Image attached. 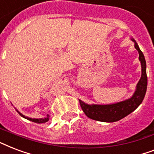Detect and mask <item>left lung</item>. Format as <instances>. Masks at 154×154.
Returning a JSON list of instances; mask_svg holds the SVG:
<instances>
[{
    "instance_id": "1",
    "label": "left lung",
    "mask_w": 154,
    "mask_h": 154,
    "mask_svg": "<svg viewBox=\"0 0 154 154\" xmlns=\"http://www.w3.org/2000/svg\"><path fill=\"white\" fill-rule=\"evenodd\" d=\"M134 41V40H133ZM135 48L139 52V60L141 63V77L137 85V90L132 98L120 103L111 105H88L79 100L80 106L85 116L94 120L101 122H116L132 113L139 106L145 98L147 90L146 62L143 52L135 42Z\"/></svg>"
}]
</instances>
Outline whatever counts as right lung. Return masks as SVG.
<instances>
[{
    "label": "right lung",
    "instance_id": "right-lung-1",
    "mask_svg": "<svg viewBox=\"0 0 154 154\" xmlns=\"http://www.w3.org/2000/svg\"><path fill=\"white\" fill-rule=\"evenodd\" d=\"M17 112H18V111H17ZM18 114H19L21 116H22V117H24V118H26V119H29V120H30V121L35 122V123H36V124H44V123H46V122H48L49 120V116H47V118H45V119H31V118L25 117V116H23V115H22L20 112H18Z\"/></svg>",
    "mask_w": 154,
    "mask_h": 154
}]
</instances>
